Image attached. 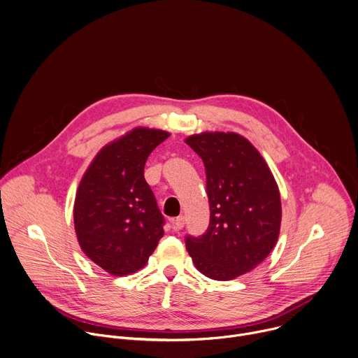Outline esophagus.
Returning <instances> with one entry per match:
<instances>
[{
	"instance_id": "obj_1",
	"label": "esophagus",
	"mask_w": 358,
	"mask_h": 358,
	"mask_svg": "<svg viewBox=\"0 0 358 358\" xmlns=\"http://www.w3.org/2000/svg\"><path fill=\"white\" fill-rule=\"evenodd\" d=\"M172 224H173V228L175 229H182L185 227V217L183 215H179L178 218L172 220Z\"/></svg>"
}]
</instances>
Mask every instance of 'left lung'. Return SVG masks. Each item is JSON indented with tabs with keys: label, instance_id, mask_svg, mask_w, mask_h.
Returning a JSON list of instances; mask_svg holds the SVG:
<instances>
[{
	"label": "left lung",
	"instance_id": "obj_1",
	"mask_svg": "<svg viewBox=\"0 0 358 358\" xmlns=\"http://www.w3.org/2000/svg\"><path fill=\"white\" fill-rule=\"evenodd\" d=\"M186 144L203 159L210 203L207 231L186 236L196 268L218 281L236 278L273 250L281 224L277 183L259 151L236 133H201Z\"/></svg>",
	"mask_w": 358,
	"mask_h": 358
}]
</instances>
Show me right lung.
I'll return each mask as SVG.
<instances>
[{"label":"right lung","instance_id":"right-lung-1","mask_svg":"<svg viewBox=\"0 0 358 358\" xmlns=\"http://www.w3.org/2000/svg\"><path fill=\"white\" fill-rule=\"evenodd\" d=\"M169 133L137 127L105 145L77 190L74 225L83 252L112 275L143 268L164 236L165 218L145 182L150 154Z\"/></svg>","mask_w":358,"mask_h":358}]
</instances>
